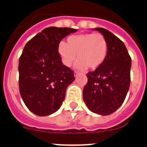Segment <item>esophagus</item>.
Masks as SVG:
<instances>
[{
  "label": "esophagus",
  "instance_id": "esophagus-1",
  "mask_svg": "<svg viewBox=\"0 0 147 147\" xmlns=\"http://www.w3.org/2000/svg\"><path fill=\"white\" fill-rule=\"evenodd\" d=\"M79 75H80V73L75 71V72H74V76H75V77H77V76H78Z\"/></svg>",
  "mask_w": 147,
  "mask_h": 147
}]
</instances>
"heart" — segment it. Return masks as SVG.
<instances>
[{
  "instance_id": "obj_1",
  "label": "heart",
  "mask_w": 147,
  "mask_h": 147,
  "mask_svg": "<svg viewBox=\"0 0 147 147\" xmlns=\"http://www.w3.org/2000/svg\"><path fill=\"white\" fill-rule=\"evenodd\" d=\"M58 53L65 66L71 67L76 60V67L92 70L100 67L106 61L108 54V42L101 34L86 33L71 35L67 38V43L61 42Z\"/></svg>"
}]
</instances>
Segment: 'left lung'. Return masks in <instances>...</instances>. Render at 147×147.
I'll use <instances>...</instances> for the list:
<instances>
[{
	"label": "left lung",
	"mask_w": 147,
	"mask_h": 147,
	"mask_svg": "<svg viewBox=\"0 0 147 147\" xmlns=\"http://www.w3.org/2000/svg\"><path fill=\"white\" fill-rule=\"evenodd\" d=\"M94 30L106 37L108 54L100 67L87 74L82 97L88 110L107 116L119 108L125 99L130 86L131 59L124 43L113 33L102 28Z\"/></svg>",
	"instance_id": "obj_1"
}]
</instances>
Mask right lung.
I'll return each mask as SVG.
<instances>
[{"label": "right lung", "mask_w": 147, "mask_h": 147, "mask_svg": "<svg viewBox=\"0 0 147 147\" xmlns=\"http://www.w3.org/2000/svg\"><path fill=\"white\" fill-rule=\"evenodd\" d=\"M76 31L70 28H47L24 47L19 61V92L28 110L37 116L56 112L67 88L74 81V71L61 60L58 46Z\"/></svg>", "instance_id": "add662e5"}]
</instances>
